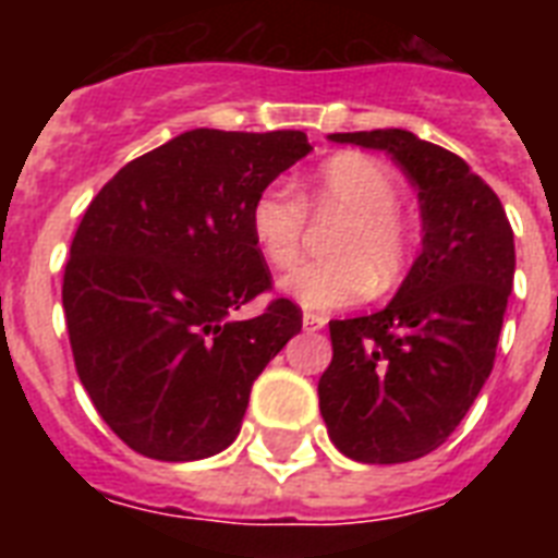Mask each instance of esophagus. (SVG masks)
I'll list each match as a JSON object with an SVG mask.
<instances>
[{"instance_id": "34e87169", "label": "esophagus", "mask_w": 558, "mask_h": 558, "mask_svg": "<svg viewBox=\"0 0 558 558\" xmlns=\"http://www.w3.org/2000/svg\"><path fill=\"white\" fill-rule=\"evenodd\" d=\"M324 327H327V315L304 313V330L315 332V330H324Z\"/></svg>"}]
</instances>
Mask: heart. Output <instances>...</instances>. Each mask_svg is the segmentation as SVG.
<instances>
[{"instance_id":"obj_1","label":"heart","mask_w":558,"mask_h":558,"mask_svg":"<svg viewBox=\"0 0 558 558\" xmlns=\"http://www.w3.org/2000/svg\"><path fill=\"white\" fill-rule=\"evenodd\" d=\"M399 179L376 159L341 153L324 161L298 193L289 182H269L248 208V231L275 269L295 266L304 248L306 219H339L327 234L330 260L306 263L283 278V292L306 310L332 313L371 292L397 287L414 257V234L399 210Z\"/></svg>"}]
</instances>
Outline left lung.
<instances>
[{
    "label": "left lung",
    "instance_id": "1",
    "mask_svg": "<svg viewBox=\"0 0 558 558\" xmlns=\"http://www.w3.org/2000/svg\"><path fill=\"white\" fill-rule=\"evenodd\" d=\"M390 153L423 210V252L381 313L330 322L318 405L336 449L405 463L440 449L495 365L515 245L501 199L451 150L408 130L332 133Z\"/></svg>",
    "mask_w": 558,
    "mask_h": 558
}]
</instances>
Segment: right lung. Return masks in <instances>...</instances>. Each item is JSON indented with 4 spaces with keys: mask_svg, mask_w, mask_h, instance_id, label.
Masks as SVG:
<instances>
[{
    "mask_svg": "<svg viewBox=\"0 0 558 558\" xmlns=\"http://www.w3.org/2000/svg\"><path fill=\"white\" fill-rule=\"evenodd\" d=\"M313 150L301 130H191L144 153L89 202L65 260L63 310L92 405L153 460L210 458L240 434L248 393L295 332L301 306L271 298L248 208Z\"/></svg>",
    "mask_w": 558,
    "mask_h": 558,
    "instance_id": "obj_1",
    "label": "right lung"
}]
</instances>
